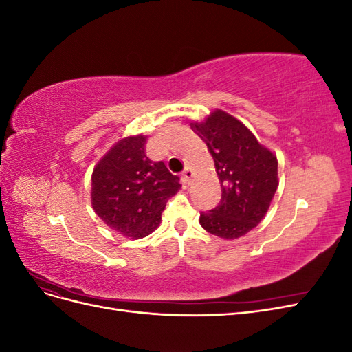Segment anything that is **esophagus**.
I'll list each match as a JSON object with an SVG mask.
<instances>
[{"mask_svg": "<svg viewBox=\"0 0 352 352\" xmlns=\"http://www.w3.org/2000/svg\"><path fill=\"white\" fill-rule=\"evenodd\" d=\"M192 176H194V172L190 168H185L184 170V173H182V177H184V182L186 184V185H189L190 184V180H192Z\"/></svg>", "mask_w": 352, "mask_h": 352, "instance_id": "1", "label": "esophagus"}]
</instances>
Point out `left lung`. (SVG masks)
I'll return each mask as SVG.
<instances>
[{
  "instance_id": "1",
  "label": "left lung",
  "mask_w": 352,
  "mask_h": 352,
  "mask_svg": "<svg viewBox=\"0 0 352 352\" xmlns=\"http://www.w3.org/2000/svg\"><path fill=\"white\" fill-rule=\"evenodd\" d=\"M190 129L207 144L221 185L219 206L199 212V225L223 239L241 238L258 225L272 204L279 185L278 158L223 110L190 123Z\"/></svg>"
}]
</instances>
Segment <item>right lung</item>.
Instances as JSON below:
<instances>
[{"label": "right lung", "instance_id": "1", "mask_svg": "<svg viewBox=\"0 0 352 352\" xmlns=\"http://www.w3.org/2000/svg\"><path fill=\"white\" fill-rule=\"evenodd\" d=\"M145 135L123 138L100 160L91 179L94 211L109 228L133 239L158 228L167 199L182 186L163 162L145 155Z\"/></svg>", "mask_w": 352, "mask_h": 352}]
</instances>
